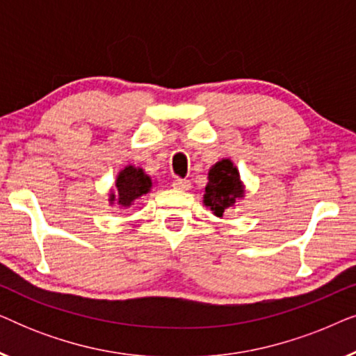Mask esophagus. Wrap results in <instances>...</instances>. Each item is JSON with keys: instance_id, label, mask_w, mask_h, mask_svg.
Listing matches in <instances>:
<instances>
[{"instance_id": "obj_1", "label": "esophagus", "mask_w": 356, "mask_h": 356, "mask_svg": "<svg viewBox=\"0 0 356 356\" xmlns=\"http://www.w3.org/2000/svg\"><path fill=\"white\" fill-rule=\"evenodd\" d=\"M172 186L175 189H179V191H186V189L191 188V183L188 181V179H183V178H175Z\"/></svg>"}]
</instances>
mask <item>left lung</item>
Returning <instances> with one entry per match:
<instances>
[{
	"label": "left lung",
	"instance_id": "1",
	"mask_svg": "<svg viewBox=\"0 0 356 356\" xmlns=\"http://www.w3.org/2000/svg\"><path fill=\"white\" fill-rule=\"evenodd\" d=\"M243 194H245V189L240 181V173L230 160L223 159L209 170L204 204L211 207L217 217H222L223 212L235 207Z\"/></svg>",
	"mask_w": 356,
	"mask_h": 356
}]
</instances>
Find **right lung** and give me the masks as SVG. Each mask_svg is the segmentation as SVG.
I'll list each match as a JSON object with an SVG mask.
<instances>
[{
  "mask_svg": "<svg viewBox=\"0 0 356 356\" xmlns=\"http://www.w3.org/2000/svg\"><path fill=\"white\" fill-rule=\"evenodd\" d=\"M116 191L110 194V202H118L120 207H129L136 199L147 194L152 188V179L144 173L143 168H134L133 165L121 170L116 178Z\"/></svg>",
  "mask_w": 356,
  "mask_h": 356,
  "instance_id": "obj_1",
  "label": "right lung"
}]
</instances>
